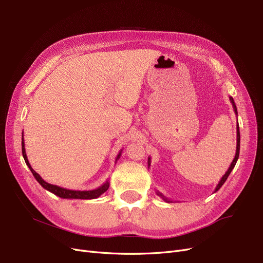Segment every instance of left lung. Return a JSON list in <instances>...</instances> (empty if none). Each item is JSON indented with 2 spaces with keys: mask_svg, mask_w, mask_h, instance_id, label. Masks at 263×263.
I'll return each instance as SVG.
<instances>
[{
  "mask_svg": "<svg viewBox=\"0 0 263 263\" xmlns=\"http://www.w3.org/2000/svg\"><path fill=\"white\" fill-rule=\"evenodd\" d=\"M230 99V102L232 103V106H233V109H234V112H235V115L237 116V109H236V105H235V103H234V100H233V98L232 97H230L229 98ZM239 142H241V136H239V129H238V123L236 124V152H235V157H234V159H233V161L231 162V165L229 166V168H228V171L226 172V174L221 177V179H220V181L218 182V185L216 186V188H215V192L216 191H218L219 189H220V187L224 184V181L227 180V178H228V176L230 175V173L232 172V170L234 168V166H235V164H236V161H237V159H238V155H239ZM151 166V158H148V167ZM157 195L159 196V197H161L165 202H172L171 200H168L167 198H165L161 192H159V191H157Z\"/></svg>",
  "mask_w": 263,
  "mask_h": 263,
  "instance_id": "8db88e82",
  "label": "left lung"
}]
</instances>
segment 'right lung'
Wrapping results in <instances>:
<instances>
[{"label": "right lung", "mask_w": 263, "mask_h": 263, "mask_svg": "<svg viewBox=\"0 0 263 263\" xmlns=\"http://www.w3.org/2000/svg\"><path fill=\"white\" fill-rule=\"evenodd\" d=\"M21 146H22V156H24V159L25 161L27 163V165L29 166L30 171L32 172L33 176L35 177V179L40 182V185L45 188L46 190L50 191L51 193H53V195H55L57 197H60L62 199H82V200H91V199H97L99 198L101 195H103V193L108 189L109 187V181L106 180L103 185L100 186L99 188L97 189H93V190H85V191H81V190H70V189H66V188H62V187H59L57 185H51L49 184V182H46L45 181L41 176L40 174H37L35 171H34L31 166V164L29 163V160H28V157H27V154H26V148H25V140H24V133H22V140H21ZM121 152H119L117 158H116V162L117 160L120 158L121 156Z\"/></svg>", "instance_id": "add662e5"}]
</instances>
